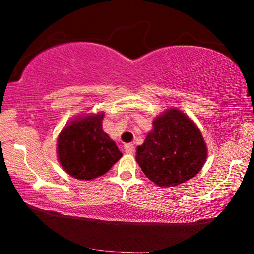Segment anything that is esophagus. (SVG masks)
I'll return each instance as SVG.
<instances>
[{
	"label": "esophagus",
	"mask_w": 254,
	"mask_h": 254,
	"mask_svg": "<svg viewBox=\"0 0 254 254\" xmlns=\"http://www.w3.org/2000/svg\"><path fill=\"white\" fill-rule=\"evenodd\" d=\"M124 149H126V152L127 153H133L134 152V145L132 143H127L124 145Z\"/></svg>",
	"instance_id": "1"
}]
</instances>
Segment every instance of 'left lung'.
Here are the masks:
<instances>
[{"instance_id": "8db88e82", "label": "left lung", "mask_w": 254, "mask_h": 254, "mask_svg": "<svg viewBox=\"0 0 254 254\" xmlns=\"http://www.w3.org/2000/svg\"><path fill=\"white\" fill-rule=\"evenodd\" d=\"M207 148L196 124L177 109L153 121V130L136 150V162L160 187H174L199 173Z\"/></svg>"}]
</instances>
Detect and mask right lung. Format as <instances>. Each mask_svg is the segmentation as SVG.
Returning <instances> with one entry per match:
<instances>
[{
  "label": "right lung",
  "mask_w": 254,
  "mask_h": 254,
  "mask_svg": "<svg viewBox=\"0 0 254 254\" xmlns=\"http://www.w3.org/2000/svg\"><path fill=\"white\" fill-rule=\"evenodd\" d=\"M103 117L98 113L77 119L58 136L60 165L76 179L100 177L122 157L114 141L103 131Z\"/></svg>",
  "instance_id": "obj_1"
}]
</instances>
